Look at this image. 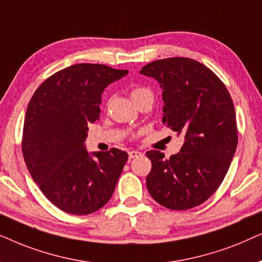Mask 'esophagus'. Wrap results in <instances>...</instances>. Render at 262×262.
<instances>
[{"mask_svg": "<svg viewBox=\"0 0 262 262\" xmlns=\"http://www.w3.org/2000/svg\"><path fill=\"white\" fill-rule=\"evenodd\" d=\"M128 155H129V159H133V158H135V157L141 156V152L135 151V149H132V151L128 152Z\"/></svg>", "mask_w": 262, "mask_h": 262, "instance_id": "obj_1", "label": "esophagus"}]
</instances>
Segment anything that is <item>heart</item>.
<instances>
[{"label": "heart", "instance_id": "1", "mask_svg": "<svg viewBox=\"0 0 262 262\" xmlns=\"http://www.w3.org/2000/svg\"><path fill=\"white\" fill-rule=\"evenodd\" d=\"M147 93H151V91H149L148 89H146V87H135V89L132 90V98L137 99L139 98V97L144 96V95H147Z\"/></svg>", "mask_w": 262, "mask_h": 262}]
</instances>
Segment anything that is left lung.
Segmentation results:
<instances>
[{
  "label": "left lung",
  "instance_id": "obj_1",
  "mask_svg": "<svg viewBox=\"0 0 262 262\" xmlns=\"http://www.w3.org/2000/svg\"><path fill=\"white\" fill-rule=\"evenodd\" d=\"M140 73L160 83L163 123L184 137L169 159L156 149L146 152L152 163L148 193L170 210L199 206L222 184L238 142L229 91L210 68L188 57L153 61Z\"/></svg>",
  "mask_w": 262,
  "mask_h": 262
}]
</instances>
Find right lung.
<instances>
[{"label":"right lung","mask_w":262,"mask_h":262,"mask_svg":"<svg viewBox=\"0 0 262 262\" xmlns=\"http://www.w3.org/2000/svg\"><path fill=\"white\" fill-rule=\"evenodd\" d=\"M127 73L105 64H74L49 76L30 100L24 159L45 198L67 213H93L113 196L128 153L111 148L93 158L83 142L87 124L99 118L104 89Z\"/></svg>","instance_id":"1"}]
</instances>
